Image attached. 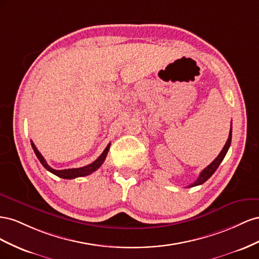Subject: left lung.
Masks as SVG:
<instances>
[{
  "label": "left lung",
  "mask_w": 259,
  "mask_h": 259,
  "mask_svg": "<svg viewBox=\"0 0 259 259\" xmlns=\"http://www.w3.org/2000/svg\"><path fill=\"white\" fill-rule=\"evenodd\" d=\"M231 139H232V121H231V128H230V132H229V138L227 140V142L224 146V149L221 150V152L219 153L218 156L216 157V159L213 160L211 164H209L207 167H206L205 169H203L202 172L199 174V177L196 179L195 182H193L192 184H190V186H188V188H191V187H196V186H199V184H203L205 181H207L210 177L212 176V174L215 172L217 170V168L219 167V165L221 164V161L224 160L226 154L229 150V147H230L231 145Z\"/></svg>",
  "instance_id": "1"
}]
</instances>
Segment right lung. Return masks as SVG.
<instances>
[{
  "label": "right lung",
  "instance_id": "add662e5",
  "mask_svg": "<svg viewBox=\"0 0 259 259\" xmlns=\"http://www.w3.org/2000/svg\"><path fill=\"white\" fill-rule=\"evenodd\" d=\"M31 146H32V149L34 151V154L36 155V157H38V159L40 160L42 166L46 168L47 170H49L50 172H52L53 175L60 177V178H63V179H75V178H78V177H84V176H88V175H91L95 170H98V169L102 166L103 162H104V160H105V158L107 156V153L109 151L110 143H108V145L106 146V149L103 151V153L100 155L99 158L95 159L92 162V164H89V165H87L84 167H80V168L63 169V170H56V169L51 168L48 165V162L46 161V159H44V157L41 155V153L38 151V149H36L35 145L33 144L32 141H31Z\"/></svg>",
  "mask_w": 259,
  "mask_h": 259
}]
</instances>
